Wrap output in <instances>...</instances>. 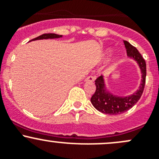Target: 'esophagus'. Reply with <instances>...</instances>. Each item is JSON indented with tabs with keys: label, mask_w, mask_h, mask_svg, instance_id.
Here are the masks:
<instances>
[{
	"label": "esophagus",
	"mask_w": 159,
	"mask_h": 159,
	"mask_svg": "<svg viewBox=\"0 0 159 159\" xmlns=\"http://www.w3.org/2000/svg\"><path fill=\"white\" fill-rule=\"evenodd\" d=\"M94 80H95V76H92V75H90V76H88L87 78L86 79V81H89V82H93Z\"/></svg>",
	"instance_id": "34e87169"
}]
</instances>
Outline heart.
<instances>
[{
  "label": "heart",
  "mask_w": 159,
  "mask_h": 159,
  "mask_svg": "<svg viewBox=\"0 0 159 159\" xmlns=\"http://www.w3.org/2000/svg\"><path fill=\"white\" fill-rule=\"evenodd\" d=\"M113 52L112 48H108V49H107L106 51H105V55H106V56H107V55L111 54V52Z\"/></svg>",
  "instance_id": "b5f03b06"
}]
</instances>
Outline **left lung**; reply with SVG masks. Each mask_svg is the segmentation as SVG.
<instances>
[{
  "label": "left lung",
  "mask_w": 159,
  "mask_h": 159,
  "mask_svg": "<svg viewBox=\"0 0 159 159\" xmlns=\"http://www.w3.org/2000/svg\"><path fill=\"white\" fill-rule=\"evenodd\" d=\"M128 57L132 58L138 62L141 71V83L139 89L128 97H117L107 91L103 76L95 80L96 91L90 99L93 106L103 114L117 115L131 109L141 98L144 89L146 78V62L139 52L134 46L127 41H124Z\"/></svg>",
  "instance_id": "8db88e82"
}]
</instances>
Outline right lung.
<instances>
[{
	"instance_id": "add662e5",
	"label": "right lung",
	"mask_w": 159,
	"mask_h": 159,
	"mask_svg": "<svg viewBox=\"0 0 159 159\" xmlns=\"http://www.w3.org/2000/svg\"><path fill=\"white\" fill-rule=\"evenodd\" d=\"M62 37V35H59V34H54V33H48V34H43L42 35L39 36V37L33 39L31 41L34 40H40V39H58V38Z\"/></svg>"
}]
</instances>
